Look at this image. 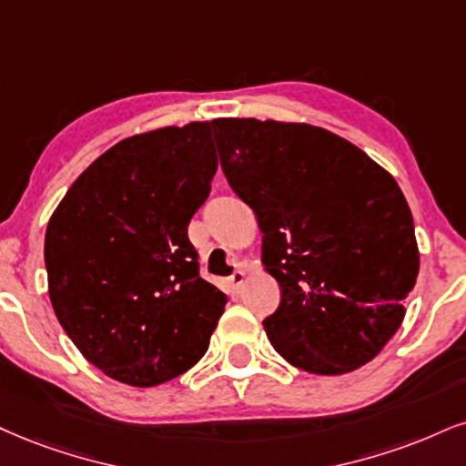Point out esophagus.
Instances as JSON below:
<instances>
[{"label":"esophagus","mask_w":466,"mask_h":466,"mask_svg":"<svg viewBox=\"0 0 466 466\" xmlns=\"http://www.w3.org/2000/svg\"><path fill=\"white\" fill-rule=\"evenodd\" d=\"M244 283H246V272H244V269H235L231 277L227 279L228 291H231V294H238V291L242 289Z\"/></svg>","instance_id":"34e87169"}]
</instances>
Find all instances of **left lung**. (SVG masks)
I'll use <instances>...</instances> for the list:
<instances>
[{"mask_svg":"<svg viewBox=\"0 0 466 466\" xmlns=\"http://www.w3.org/2000/svg\"><path fill=\"white\" fill-rule=\"evenodd\" d=\"M233 192L255 211L261 261L280 285L263 329L287 363L319 376L359 370L404 321L419 274L410 207L391 175L329 129L216 118Z\"/></svg>","mask_w":466,"mask_h":466,"instance_id":"left-lung-1","label":"left lung"}]
</instances>
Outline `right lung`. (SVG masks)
<instances>
[{
	"label": "right lung",
	"instance_id": "1",
	"mask_svg": "<svg viewBox=\"0 0 466 466\" xmlns=\"http://www.w3.org/2000/svg\"><path fill=\"white\" fill-rule=\"evenodd\" d=\"M216 170L211 123L147 131L99 155L49 218L51 307L112 380L157 387L209 348L227 296L200 279L187 224Z\"/></svg>",
	"mask_w": 466,
	"mask_h": 466
}]
</instances>
